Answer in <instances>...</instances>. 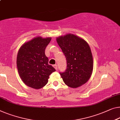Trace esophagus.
I'll return each mask as SVG.
<instances>
[{"label":"esophagus","instance_id":"obj_1","mask_svg":"<svg viewBox=\"0 0 120 120\" xmlns=\"http://www.w3.org/2000/svg\"><path fill=\"white\" fill-rule=\"evenodd\" d=\"M53 67H54V68L56 69V70H57V68H58V66H57L56 65H53Z\"/></svg>","mask_w":120,"mask_h":120}]
</instances>
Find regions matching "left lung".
<instances>
[{"instance_id":"obj_1","label":"left lung","mask_w":120,"mask_h":120,"mask_svg":"<svg viewBox=\"0 0 120 120\" xmlns=\"http://www.w3.org/2000/svg\"><path fill=\"white\" fill-rule=\"evenodd\" d=\"M56 41L67 61L66 71L59 73L64 82L71 88L81 86L90 78L93 68L90 47L83 39L71 34L59 37Z\"/></svg>"}]
</instances>
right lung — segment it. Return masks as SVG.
<instances>
[{"label": "right lung", "instance_id": "obj_1", "mask_svg": "<svg viewBox=\"0 0 120 120\" xmlns=\"http://www.w3.org/2000/svg\"><path fill=\"white\" fill-rule=\"evenodd\" d=\"M51 38L37 37L24 44L17 55V65L21 80L27 86L34 89H40L48 82L49 76L55 71L49 65L46 56V46Z\"/></svg>", "mask_w": 120, "mask_h": 120}]
</instances>
